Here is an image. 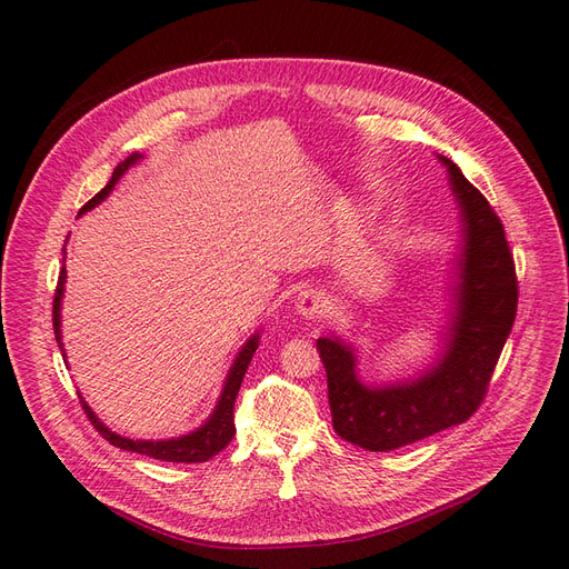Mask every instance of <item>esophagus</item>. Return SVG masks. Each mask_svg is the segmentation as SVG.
I'll return each instance as SVG.
<instances>
[{
  "mask_svg": "<svg viewBox=\"0 0 569 569\" xmlns=\"http://www.w3.org/2000/svg\"><path fill=\"white\" fill-rule=\"evenodd\" d=\"M296 310L305 319H317L323 312V298L317 288H305L300 290V296L296 298Z\"/></svg>",
  "mask_w": 569,
  "mask_h": 569,
  "instance_id": "34e87169",
  "label": "esophagus"
}]
</instances>
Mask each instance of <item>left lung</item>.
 I'll return each mask as SVG.
<instances>
[{"label": "left lung", "instance_id": "obj_1", "mask_svg": "<svg viewBox=\"0 0 569 569\" xmlns=\"http://www.w3.org/2000/svg\"><path fill=\"white\" fill-rule=\"evenodd\" d=\"M452 192L465 221L458 315L443 360L412 383L369 388L355 375V355L338 338H319L333 429L367 450H396L472 417L517 315V273L506 229L489 200L448 157Z\"/></svg>", "mask_w": 569, "mask_h": 569}]
</instances>
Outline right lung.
Here are the masks:
<instances>
[{"instance_id": "1", "label": "right lung", "mask_w": 569, "mask_h": 569, "mask_svg": "<svg viewBox=\"0 0 569 569\" xmlns=\"http://www.w3.org/2000/svg\"><path fill=\"white\" fill-rule=\"evenodd\" d=\"M140 159V154H131L126 161H121V164L113 169L111 173V181L94 194L92 200H88L83 204V209H80V214L88 212V209H92L94 204H100L107 194L111 192L113 183L119 181V178L123 176V171L136 164V161ZM63 281H67V269L59 271V281H57V290H54V305H52V321H54V336H57V343L61 348V331H59V307H61V296H63ZM259 346V336H252L246 348H242L236 357V362L231 367V375L229 379H226V386H223V393L219 398V405L214 415L207 419V425L200 427L198 431H192L190 436H181V438H171V441H133V438H123L119 433L109 431L100 419L94 417V412L88 408V402L80 398V405H83V410L90 419V425L100 431L102 438H107V441L111 446L117 448H123V450H131V452H140V456H148V458H154V460H164V462H207L209 458H214L217 452H221L226 446L231 443V438L236 433V425H233V405H236V396L240 391V383H242V377H246L248 371V365L252 360V355ZM63 355V350H61Z\"/></svg>"}]
</instances>
